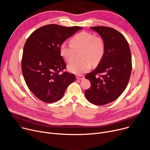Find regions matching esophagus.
I'll use <instances>...</instances> for the list:
<instances>
[{
	"label": "esophagus",
	"mask_w": 150,
	"mask_h": 150,
	"mask_svg": "<svg viewBox=\"0 0 150 150\" xmlns=\"http://www.w3.org/2000/svg\"><path fill=\"white\" fill-rule=\"evenodd\" d=\"M76 77L77 79H82L84 78L83 75H76Z\"/></svg>",
	"instance_id": "esophagus-1"
}]
</instances>
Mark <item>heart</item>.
Here are the masks:
<instances>
[{
	"label": "heart",
	"mask_w": 150,
	"mask_h": 150,
	"mask_svg": "<svg viewBox=\"0 0 150 150\" xmlns=\"http://www.w3.org/2000/svg\"><path fill=\"white\" fill-rule=\"evenodd\" d=\"M105 51L103 39L94 36L91 33L82 31L74 36L70 40V45L62 43L59 48L60 55L68 63L72 62L76 52H81L80 60H76L68 65L69 72L81 75L88 72L94 65L99 63L103 59Z\"/></svg>",
	"instance_id": "b5f03b06"
}]
</instances>
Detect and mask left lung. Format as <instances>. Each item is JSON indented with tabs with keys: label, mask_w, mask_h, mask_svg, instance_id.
I'll return each mask as SVG.
<instances>
[{
	"label": "left lung",
	"mask_w": 150,
	"mask_h": 150,
	"mask_svg": "<svg viewBox=\"0 0 150 150\" xmlns=\"http://www.w3.org/2000/svg\"><path fill=\"white\" fill-rule=\"evenodd\" d=\"M90 28L103 39L105 51L97 67L85 76L91 82L85 96L92 104L103 105L116 100L126 88L132 71L131 53L127 40L117 30L102 26ZM98 73L103 75L96 77Z\"/></svg>",
	"instance_id": "1"
}]
</instances>
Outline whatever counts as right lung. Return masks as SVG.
<instances>
[{"instance_id": "1", "label": "right lung", "mask_w": 150, "mask_h": 150, "mask_svg": "<svg viewBox=\"0 0 150 150\" xmlns=\"http://www.w3.org/2000/svg\"><path fill=\"white\" fill-rule=\"evenodd\" d=\"M82 28L57 24L41 27L28 38L24 47L21 68L26 84L40 100L52 103L61 99L75 75L60 74L66 64L60 55V45Z\"/></svg>"}]
</instances>
